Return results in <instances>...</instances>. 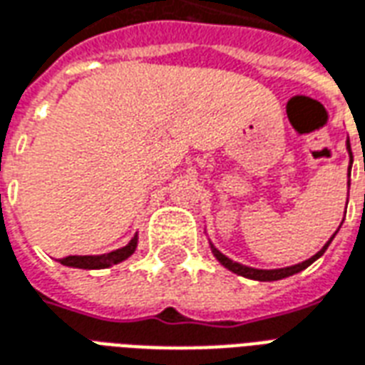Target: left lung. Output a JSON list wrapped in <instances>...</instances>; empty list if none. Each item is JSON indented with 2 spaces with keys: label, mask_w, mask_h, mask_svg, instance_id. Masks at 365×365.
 I'll return each mask as SVG.
<instances>
[{
  "label": "left lung",
  "mask_w": 365,
  "mask_h": 365,
  "mask_svg": "<svg viewBox=\"0 0 365 365\" xmlns=\"http://www.w3.org/2000/svg\"><path fill=\"white\" fill-rule=\"evenodd\" d=\"M346 150H348V155H352V153H350V141H346ZM350 168H352V160H350V166H348V178H350ZM348 187H350V180H348ZM341 226H339V228H341ZM336 232H334L333 236L329 237V242H327V244L323 245V247H321V250L317 251L315 255H312V257L306 259V261H302V263H298V265L282 267V269H255V267L242 265V263L232 261L230 257H226L224 253H220V251H218L217 247L212 245V242H209V244H210V251H212V255H215V257L218 259V263H220L222 267H226L228 271L236 272V274H240V277H245V279L259 280V282H271V280H280V279H286V277H292V274H296V272L307 269V267L312 265L313 261H317V259H319L321 255L325 253L327 247H329V244H331V242H333V237L336 236Z\"/></svg>",
  "instance_id": "left-lung-1"
}]
</instances>
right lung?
Wrapping results in <instances>:
<instances>
[{
  "mask_svg": "<svg viewBox=\"0 0 365 365\" xmlns=\"http://www.w3.org/2000/svg\"><path fill=\"white\" fill-rule=\"evenodd\" d=\"M137 242H139V236L135 234L129 240V244L120 247V250L102 253V255H69V257L59 259V263L66 267H73V269H88V271L91 269H108V267L118 265L121 261L131 257L137 250Z\"/></svg>",
  "mask_w": 365,
  "mask_h": 365,
  "instance_id": "add662e5",
  "label": "right lung"
}]
</instances>
